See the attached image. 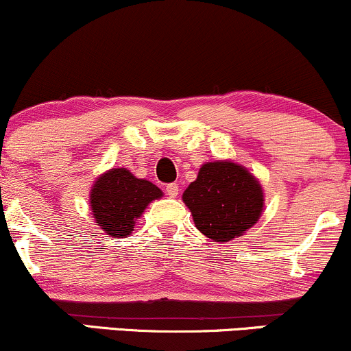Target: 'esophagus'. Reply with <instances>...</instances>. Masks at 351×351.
I'll return each instance as SVG.
<instances>
[{
	"instance_id": "1",
	"label": "esophagus",
	"mask_w": 351,
	"mask_h": 351,
	"mask_svg": "<svg viewBox=\"0 0 351 351\" xmlns=\"http://www.w3.org/2000/svg\"><path fill=\"white\" fill-rule=\"evenodd\" d=\"M165 191H167V195L170 196V198H176L180 193V186L176 183H170L167 184V189H165Z\"/></svg>"
}]
</instances>
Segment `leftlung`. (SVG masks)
Masks as SVG:
<instances>
[{
  "instance_id": "obj_1",
  "label": "left lung",
  "mask_w": 351,
  "mask_h": 351,
  "mask_svg": "<svg viewBox=\"0 0 351 351\" xmlns=\"http://www.w3.org/2000/svg\"><path fill=\"white\" fill-rule=\"evenodd\" d=\"M183 201L198 231L216 243H228L259 219L264 196L259 181L244 167L209 162L183 193Z\"/></svg>"
}]
</instances>
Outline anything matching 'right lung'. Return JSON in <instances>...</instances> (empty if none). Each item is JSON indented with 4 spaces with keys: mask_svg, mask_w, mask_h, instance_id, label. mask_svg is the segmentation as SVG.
I'll return each mask as SVG.
<instances>
[{
    "mask_svg": "<svg viewBox=\"0 0 351 351\" xmlns=\"http://www.w3.org/2000/svg\"><path fill=\"white\" fill-rule=\"evenodd\" d=\"M162 189L147 180H138L125 168L104 173L90 191V208L100 229L108 236L125 237L134 231L135 219Z\"/></svg>",
    "mask_w": 351,
    "mask_h": 351,
    "instance_id": "add662e5",
    "label": "right lung"
}]
</instances>
